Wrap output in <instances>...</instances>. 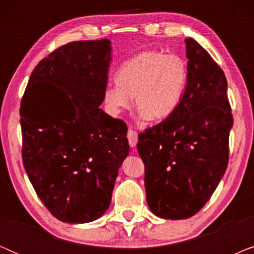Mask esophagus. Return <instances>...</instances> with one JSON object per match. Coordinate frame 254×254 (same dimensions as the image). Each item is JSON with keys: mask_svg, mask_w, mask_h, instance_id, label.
Returning a JSON list of instances; mask_svg holds the SVG:
<instances>
[{"mask_svg": "<svg viewBox=\"0 0 254 254\" xmlns=\"http://www.w3.org/2000/svg\"><path fill=\"white\" fill-rule=\"evenodd\" d=\"M127 138H128V143H129L130 147L131 148L135 147V145L137 144V141H138L137 131L129 128V129H128V131H127Z\"/></svg>", "mask_w": 254, "mask_h": 254, "instance_id": "34e87169", "label": "esophagus"}]
</instances>
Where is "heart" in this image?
<instances>
[{
  "label": "heart",
  "mask_w": 254,
  "mask_h": 254,
  "mask_svg": "<svg viewBox=\"0 0 254 254\" xmlns=\"http://www.w3.org/2000/svg\"><path fill=\"white\" fill-rule=\"evenodd\" d=\"M189 77V64L182 55L158 50L141 52L121 64L117 83L104 91V104L117 116L130 109L135 97L142 118L164 120L182 104Z\"/></svg>",
  "instance_id": "1"
}]
</instances>
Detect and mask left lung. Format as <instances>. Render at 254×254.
<instances>
[{"label":"left lung","mask_w":254,"mask_h":254,"mask_svg":"<svg viewBox=\"0 0 254 254\" xmlns=\"http://www.w3.org/2000/svg\"><path fill=\"white\" fill-rule=\"evenodd\" d=\"M185 43L190 77L183 102L137 142L149 208L168 220L193 216L213 195L227 170L234 124L223 70L195 40Z\"/></svg>","instance_id":"1"}]
</instances>
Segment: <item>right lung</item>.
Masks as SVG:
<instances>
[{
	"mask_svg": "<svg viewBox=\"0 0 254 254\" xmlns=\"http://www.w3.org/2000/svg\"><path fill=\"white\" fill-rule=\"evenodd\" d=\"M110 61L109 39L62 45L37 64L20 103L23 165L45 207L67 223L105 213L129 152L126 124L99 109Z\"/></svg>",
	"mask_w": 254,
	"mask_h": 254,
	"instance_id": "obj_1",
	"label": "right lung"
}]
</instances>
